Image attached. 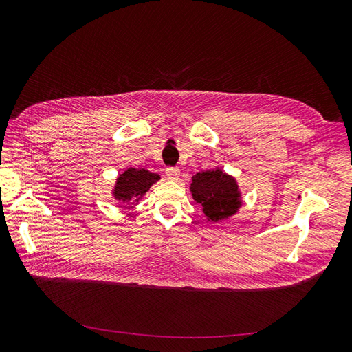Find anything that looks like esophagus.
<instances>
[{
  "instance_id": "34e87169",
  "label": "esophagus",
  "mask_w": 352,
  "mask_h": 352,
  "mask_svg": "<svg viewBox=\"0 0 352 352\" xmlns=\"http://www.w3.org/2000/svg\"><path fill=\"white\" fill-rule=\"evenodd\" d=\"M166 176L168 180H177L180 177V168L179 167H167Z\"/></svg>"
}]
</instances>
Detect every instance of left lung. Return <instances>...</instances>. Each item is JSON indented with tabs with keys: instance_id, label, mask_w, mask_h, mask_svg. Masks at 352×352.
<instances>
[{
	"instance_id": "1",
	"label": "left lung",
	"mask_w": 352,
	"mask_h": 352,
	"mask_svg": "<svg viewBox=\"0 0 352 352\" xmlns=\"http://www.w3.org/2000/svg\"><path fill=\"white\" fill-rule=\"evenodd\" d=\"M190 192L211 221L228 219L241 207L236 180L220 168L197 173L190 184Z\"/></svg>"
}]
</instances>
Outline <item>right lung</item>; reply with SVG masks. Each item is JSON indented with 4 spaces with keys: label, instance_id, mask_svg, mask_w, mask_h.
Masks as SVG:
<instances>
[{
    "label": "right lung",
    "instance_id": "right-lung-1",
    "mask_svg": "<svg viewBox=\"0 0 352 352\" xmlns=\"http://www.w3.org/2000/svg\"><path fill=\"white\" fill-rule=\"evenodd\" d=\"M158 179V175L148 172L145 168H127L117 177L113 192L114 198L124 204H133V201L140 199Z\"/></svg>",
    "mask_w": 352,
    "mask_h": 352
}]
</instances>
